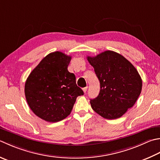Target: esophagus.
<instances>
[{
  "mask_svg": "<svg viewBox=\"0 0 160 160\" xmlns=\"http://www.w3.org/2000/svg\"><path fill=\"white\" fill-rule=\"evenodd\" d=\"M87 88H88V87H84V88L82 89V90H83V92H84V93H86V92H87Z\"/></svg>",
  "mask_w": 160,
  "mask_h": 160,
  "instance_id": "obj_1",
  "label": "esophagus"
}]
</instances>
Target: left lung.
<instances>
[{
	"instance_id": "1",
	"label": "left lung",
	"mask_w": 160,
	"mask_h": 160,
	"mask_svg": "<svg viewBox=\"0 0 160 160\" xmlns=\"http://www.w3.org/2000/svg\"><path fill=\"white\" fill-rule=\"evenodd\" d=\"M87 60L101 84L98 96L90 100L92 109L107 119L120 118L134 105L142 92L138 71L123 55L112 51L88 56Z\"/></svg>"
}]
</instances>
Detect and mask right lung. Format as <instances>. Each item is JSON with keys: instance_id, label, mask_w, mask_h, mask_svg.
<instances>
[{"instance_id": "obj_1", "label": "right lung", "mask_w": 160, "mask_h": 160, "mask_svg": "<svg viewBox=\"0 0 160 160\" xmlns=\"http://www.w3.org/2000/svg\"><path fill=\"white\" fill-rule=\"evenodd\" d=\"M71 56L50 53L34 68L25 84V95L34 114L48 122H58L71 114L78 96L84 94L76 76L67 68Z\"/></svg>"}]
</instances>
